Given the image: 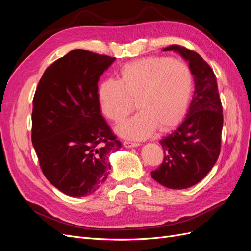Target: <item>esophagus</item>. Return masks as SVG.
Returning a JSON list of instances; mask_svg holds the SVG:
<instances>
[{"mask_svg":"<svg viewBox=\"0 0 251 251\" xmlns=\"http://www.w3.org/2000/svg\"><path fill=\"white\" fill-rule=\"evenodd\" d=\"M140 144L138 142H132V141H124V147L126 148H137Z\"/></svg>","mask_w":251,"mask_h":251,"instance_id":"34e87169","label":"esophagus"}]
</instances>
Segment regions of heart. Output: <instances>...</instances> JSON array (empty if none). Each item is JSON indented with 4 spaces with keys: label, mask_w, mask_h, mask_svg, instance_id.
I'll list each match as a JSON object with an SVG mask.
<instances>
[{
    "label": "heart",
    "mask_w": 251,
    "mask_h": 251,
    "mask_svg": "<svg viewBox=\"0 0 251 251\" xmlns=\"http://www.w3.org/2000/svg\"><path fill=\"white\" fill-rule=\"evenodd\" d=\"M194 92V75L187 64L168 57H143L121 66L118 78L102 80L97 100L103 115L119 124L133 110L139 112L117 132L130 139H146L177 126L186 115Z\"/></svg>",
    "instance_id": "b5f03b06"
}]
</instances>
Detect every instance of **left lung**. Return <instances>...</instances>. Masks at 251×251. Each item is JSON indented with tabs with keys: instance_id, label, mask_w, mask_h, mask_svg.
<instances>
[{
	"instance_id": "8db88e82",
	"label": "left lung",
	"mask_w": 251,
	"mask_h": 251,
	"mask_svg": "<svg viewBox=\"0 0 251 251\" xmlns=\"http://www.w3.org/2000/svg\"><path fill=\"white\" fill-rule=\"evenodd\" d=\"M163 51L178 52L187 60L195 91L183 123L160 140L163 161L151 176L165 187L183 189L200 182L217 161L221 150L223 109L216 75L198 53L179 45H171Z\"/></svg>"
}]
</instances>
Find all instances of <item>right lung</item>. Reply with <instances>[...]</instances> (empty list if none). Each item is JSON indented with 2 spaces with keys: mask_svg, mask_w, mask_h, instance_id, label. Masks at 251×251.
Returning a JSON list of instances; mask_svg holds the SVG:
<instances>
[{
  "mask_svg": "<svg viewBox=\"0 0 251 251\" xmlns=\"http://www.w3.org/2000/svg\"><path fill=\"white\" fill-rule=\"evenodd\" d=\"M115 57L75 49L50 65L33 97L31 139L45 177L60 192L85 197L110 174L121 148L101 115L98 80Z\"/></svg>",
  "mask_w": 251,
  "mask_h": 251,
  "instance_id": "add662e5",
  "label": "right lung"
}]
</instances>
